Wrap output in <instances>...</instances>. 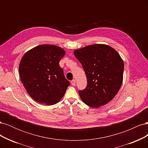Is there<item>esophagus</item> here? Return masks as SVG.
Wrapping results in <instances>:
<instances>
[{
    "instance_id": "1",
    "label": "esophagus",
    "mask_w": 148,
    "mask_h": 148,
    "mask_svg": "<svg viewBox=\"0 0 148 148\" xmlns=\"http://www.w3.org/2000/svg\"><path fill=\"white\" fill-rule=\"evenodd\" d=\"M71 84L73 85V86H75V85L76 84V81H75V79H73L72 81L71 82Z\"/></svg>"
}]
</instances>
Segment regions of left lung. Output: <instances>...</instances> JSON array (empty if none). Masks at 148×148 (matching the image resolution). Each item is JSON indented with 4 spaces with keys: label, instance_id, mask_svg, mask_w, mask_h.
I'll return each mask as SVG.
<instances>
[{
    "label": "left lung",
    "instance_id": "obj_1",
    "mask_svg": "<svg viewBox=\"0 0 148 148\" xmlns=\"http://www.w3.org/2000/svg\"><path fill=\"white\" fill-rule=\"evenodd\" d=\"M87 77V86L79 91L82 101L98 108L114 99L122 86L124 64L119 53L108 45L96 44L73 51Z\"/></svg>",
    "mask_w": 148,
    "mask_h": 148
}]
</instances>
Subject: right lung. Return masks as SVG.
Returning a JSON list of instances; mask_svg holds the SVG:
<instances>
[{
	"label": "right lung",
	"mask_w": 148,
	"mask_h": 148,
	"mask_svg": "<svg viewBox=\"0 0 148 148\" xmlns=\"http://www.w3.org/2000/svg\"><path fill=\"white\" fill-rule=\"evenodd\" d=\"M65 55L63 48L42 44L26 52L19 65L21 83L31 98L46 105L59 102L70 82L64 75L59 62Z\"/></svg>",
	"instance_id": "right-lung-1"
}]
</instances>
